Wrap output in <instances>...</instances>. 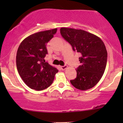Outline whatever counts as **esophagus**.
I'll use <instances>...</instances> for the list:
<instances>
[{
  "label": "esophagus",
  "instance_id": "34e87169",
  "mask_svg": "<svg viewBox=\"0 0 123 123\" xmlns=\"http://www.w3.org/2000/svg\"><path fill=\"white\" fill-rule=\"evenodd\" d=\"M67 68H68V67H67V65H65V66H62V67H61V69H62V70H65V69H67Z\"/></svg>",
  "mask_w": 123,
  "mask_h": 123
}]
</instances>
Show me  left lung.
I'll return each instance as SVG.
<instances>
[{"label":"left lung","instance_id":"left-lung-1","mask_svg":"<svg viewBox=\"0 0 123 123\" xmlns=\"http://www.w3.org/2000/svg\"><path fill=\"white\" fill-rule=\"evenodd\" d=\"M61 35L79 53L81 65L77 68V76L70 82L76 89L86 91L95 86L105 72L107 51L100 38L82 29L62 28Z\"/></svg>","mask_w":123,"mask_h":123}]
</instances>
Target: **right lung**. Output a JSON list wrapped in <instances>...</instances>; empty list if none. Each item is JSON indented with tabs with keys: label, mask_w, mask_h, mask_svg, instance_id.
Instances as JSON below:
<instances>
[{
	"label": "right lung",
	"mask_w": 123,
	"mask_h": 123,
	"mask_svg": "<svg viewBox=\"0 0 123 123\" xmlns=\"http://www.w3.org/2000/svg\"><path fill=\"white\" fill-rule=\"evenodd\" d=\"M57 29L41 31L29 36L21 42L16 56L18 73L32 89L42 91L50 86L58 70L45 62L47 44Z\"/></svg>",
	"instance_id": "1"
}]
</instances>
